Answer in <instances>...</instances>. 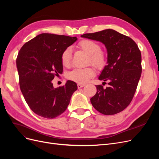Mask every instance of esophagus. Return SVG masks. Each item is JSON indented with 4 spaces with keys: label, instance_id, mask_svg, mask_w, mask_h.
I'll return each instance as SVG.
<instances>
[{
    "label": "esophagus",
    "instance_id": "esophagus-1",
    "mask_svg": "<svg viewBox=\"0 0 159 159\" xmlns=\"http://www.w3.org/2000/svg\"><path fill=\"white\" fill-rule=\"evenodd\" d=\"M84 86H85V84H78V89L83 88V87H84Z\"/></svg>",
    "mask_w": 159,
    "mask_h": 159
}]
</instances>
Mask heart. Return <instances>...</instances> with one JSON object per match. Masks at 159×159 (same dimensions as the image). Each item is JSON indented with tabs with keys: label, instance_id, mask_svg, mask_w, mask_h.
Returning <instances> with one entry per match:
<instances>
[{
	"label": "heart",
	"instance_id": "obj_1",
	"mask_svg": "<svg viewBox=\"0 0 159 159\" xmlns=\"http://www.w3.org/2000/svg\"><path fill=\"white\" fill-rule=\"evenodd\" d=\"M78 48L89 56V62L96 68H102L106 63V57L102 51V48L98 43L90 40H83L78 44ZM71 58V50L67 48L61 55V64L65 67L70 66ZM95 75L94 70L88 67L85 68H75L68 74V78L75 82L84 84Z\"/></svg>",
	"mask_w": 159,
	"mask_h": 159
}]
</instances>
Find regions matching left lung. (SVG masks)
Returning a JSON list of instances; mask_svg holds the SVG:
<instances>
[{
	"instance_id": "left-lung-1",
	"label": "left lung",
	"mask_w": 159,
	"mask_h": 159,
	"mask_svg": "<svg viewBox=\"0 0 159 159\" xmlns=\"http://www.w3.org/2000/svg\"><path fill=\"white\" fill-rule=\"evenodd\" d=\"M81 37L102 42L107 52V65L99 80L109 86L96 85L97 92L90 99L93 107L103 115L122 111L132 101L141 78V53L131 38L112 29L84 34Z\"/></svg>"
}]
</instances>
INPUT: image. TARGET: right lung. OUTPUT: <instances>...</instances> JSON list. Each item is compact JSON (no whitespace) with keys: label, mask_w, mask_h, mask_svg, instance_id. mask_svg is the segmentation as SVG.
<instances>
[{"label":"right lung","mask_w":159,"mask_h":159,"mask_svg":"<svg viewBox=\"0 0 159 159\" xmlns=\"http://www.w3.org/2000/svg\"><path fill=\"white\" fill-rule=\"evenodd\" d=\"M76 37L43 33L25 43L16 58L20 90L28 106L40 117L53 119L68 107L78 89L74 81L54 88L52 80L63 71L61 55Z\"/></svg>","instance_id":"obj_1"}]
</instances>
